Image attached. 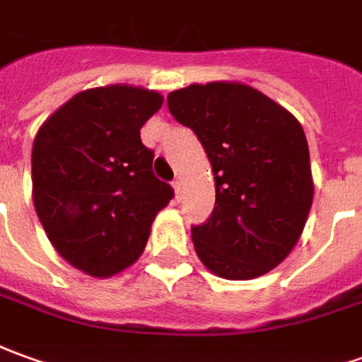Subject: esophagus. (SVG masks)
Returning <instances> with one entry per match:
<instances>
[{
	"label": "esophagus",
	"instance_id": "obj_1",
	"mask_svg": "<svg viewBox=\"0 0 362 362\" xmlns=\"http://www.w3.org/2000/svg\"><path fill=\"white\" fill-rule=\"evenodd\" d=\"M173 191H175V199L179 201L181 195H183V181H181V179H175V181H173Z\"/></svg>",
	"mask_w": 362,
	"mask_h": 362
}]
</instances>
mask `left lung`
<instances>
[{"instance_id":"8db88e82","label":"left lung","mask_w":362,"mask_h":362,"mask_svg":"<svg viewBox=\"0 0 362 362\" xmlns=\"http://www.w3.org/2000/svg\"><path fill=\"white\" fill-rule=\"evenodd\" d=\"M171 116L197 134L214 175V209L191 228L199 260L224 280H252L286 260L313 203L310 148L296 116L248 84L169 92Z\"/></svg>"}]
</instances>
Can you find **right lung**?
<instances>
[{
	"label": "right lung",
	"mask_w": 362,
	"mask_h": 362,
	"mask_svg": "<svg viewBox=\"0 0 362 362\" xmlns=\"http://www.w3.org/2000/svg\"><path fill=\"white\" fill-rule=\"evenodd\" d=\"M161 104L159 92L132 84L88 88L35 136L37 216L61 258L92 278H112L138 260L173 197L153 175V151L139 136Z\"/></svg>",
	"instance_id": "right-lung-1"
}]
</instances>
